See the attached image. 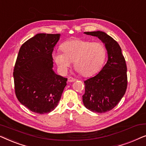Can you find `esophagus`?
Returning <instances> with one entry per match:
<instances>
[{
    "mask_svg": "<svg viewBox=\"0 0 146 146\" xmlns=\"http://www.w3.org/2000/svg\"><path fill=\"white\" fill-rule=\"evenodd\" d=\"M75 81H76V79L73 78L72 77L68 78V82H75Z\"/></svg>",
    "mask_w": 146,
    "mask_h": 146,
    "instance_id": "1",
    "label": "esophagus"
}]
</instances>
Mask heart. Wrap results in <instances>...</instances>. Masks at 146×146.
I'll return each instance as SVG.
<instances>
[{
  "instance_id": "obj_1",
  "label": "heart",
  "mask_w": 146,
  "mask_h": 146,
  "mask_svg": "<svg viewBox=\"0 0 146 146\" xmlns=\"http://www.w3.org/2000/svg\"><path fill=\"white\" fill-rule=\"evenodd\" d=\"M62 52H54V60L62 73H66L74 62L76 70L84 76H91L97 72L104 62L106 50L100 42H92L76 38L66 41L61 45Z\"/></svg>"
}]
</instances>
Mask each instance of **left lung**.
<instances>
[{
  "instance_id": "8db88e82",
  "label": "left lung",
  "mask_w": 146,
  "mask_h": 146,
  "mask_svg": "<svg viewBox=\"0 0 146 146\" xmlns=\"http://www.w3.org/2000/svg\"><path fill=\"white\" fill-rule=\"evenodd\" d=\"M96 36L105 44L108 61L102 70L84 81L82 96L84 106L94 112L104 113L113 109L125 94L127 88V66L118 43L102 31L85 32Z\"/></svg>"
}]
</instances>
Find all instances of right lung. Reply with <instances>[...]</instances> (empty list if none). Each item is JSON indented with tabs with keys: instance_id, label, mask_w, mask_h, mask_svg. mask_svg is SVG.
Segmentation results:
<instances>
[{
	"instance_id": "obj_1",
	"label": "right lung",
	"mask_w": 146,
	"mask_h": 146,
	"mask_svg": "<svg viewBox=\"0 0 146 146\" xmlns=\"http://www.w3.org/2000/svg\"><path fill=\"white\" fill-rule=\"evenodd\" d=\"M60 34L40 33L19 50L13 76L15 94L22 104L43 114L55 109L66 86L67 78L53 70L54 48Z\"/></svg>"
}]
</instances>
